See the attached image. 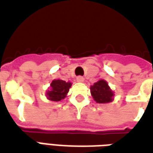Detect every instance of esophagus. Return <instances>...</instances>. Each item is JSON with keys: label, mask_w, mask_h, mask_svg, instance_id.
I'll list each match as a JSON object with an SVG mask.
<instances>
[{"label": "esophagus", "mask_w": 153, "mask_h": 153, "mask_svg": "<svg viewBox=\"0 0 153 153\" xmlns=\"http://www.w3.org/2000/svg\"><path fill=\"white\" fill-rule=\"evenodd\" d=\"M84 77L83 76H78L77 77H76V82H84Z\"/></svg>", "instance_id": "34e87169"}]
</instances>
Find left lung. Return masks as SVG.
I'll list each match as a JSON object with an SVG mask.
<instances>
[{
  "label": "left lung",
  "instance_id": "1",
  "mask_svg": "<svg viewBox=\"0 0 153 153\" xmlns=\"http://www.w3.org/2000/svg\"><path fill=\"white\" fill-rule=\"evenodd\" d=\"M91 93L94 100L99 104H105L112 101L114 93L109 89L107 82L100 80L91 86Z\"/></svg>",
  "mask_w": 153,
  "mask_h": 153
}]
</instances>
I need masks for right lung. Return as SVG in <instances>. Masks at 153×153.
Segmentation results:
<instances>
[{
  "instance_id": "obj_1",
  "label": "right lung",
  "mask_w": 153,
  "mask_h": 153,
  "mask_svg": "<svg viewBox=\"0 0 153 153\" xmlns=\"http://www.w3.org/2000/svg\"><path fill=\"white\" fill-rule=\"evenodd\" d=\"M71 85V82H66L62 80H54L51 83V89L47 91L48 98L53 101H60L64 99Z\"/></svg>"
}]
</instances>
